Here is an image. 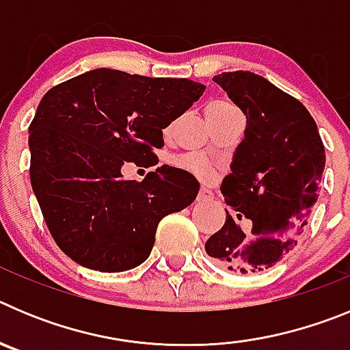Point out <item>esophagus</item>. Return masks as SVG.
I'll list each match as a JSON object with an SVG mask.
<instances>
[{"instance_id":"34e87169","label":"esophagus","mask_w":350,"mask_h":350,"mask_svg":"<svg viewBox=\"0 0 350 350\" xmlns=\"http://www.w3.org/2000/svg\"><path fill=\"white\" fill-rule=\"evenodd\" d=\"M212 200H213V196L208 189H202L200 193H198V198H196L198 203H208V202H212Z\"/></svg>"}]
</instances>
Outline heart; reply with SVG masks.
<instances>
[{
  "label": "heart",
  "instance_id": "obj_1",
  "mask_svg": "<svg viewBox=\"0 0 350 350\" xmlns=\"http://www.w3.org/2000/svg\"><path fill=\"white\" fill-rule=\"evenodd\" d=\"M233 113H238V108L230 100H213L205 108V116L208 122H215V120L224 119V117L233 116ZM177 163L184 166V168L191 170L193 173H196L198 177L203 178V180H210L213 177L212 168L196 156H184Z\"/></svg>",
  "mask_w": 350,
  "mask_h": 350
}]
</instances>
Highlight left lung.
<instances>
[{
  "instance_id": "1",
  "label": "left lung",
  "mask_w": 350,
  "mask_h": 350,
  "mask_svg": "<svg viewBox=\"0 0 350 350\" xmlns=\"http://www.w3.org/2000/svg\"><path fill=\"white\" fill-rule=\"evenodd\" d=\"M247 117L245 137L222 180L226 222L205 250L221 267L258 273L296 245L319 198L326 154L315 120L296 98L250 71L213 77ZM249 218L251 231L239 222Z\"/></svg>"
}]
</instances>
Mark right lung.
Returning <instances> with one entry per match:
<instances>
[{"label": "right lung", "instance_id": "add662e5", "mask_svg": "<svg viewBox=\"0 0 350 350\" xmlns=\"http://www.w3.org/2000/svg\"><path fill=\"white\" fill-rule=\"evenodd\" d=\"M205 91L189 79L98 68L47 91L29 126L31 185L52 238L91 270L126 271L148 258L165 215L196 200L200 184L161 166L124 180V163L157 165L163 129Z\"/></svg>", "mask_w": 350, "mask_h": 350}]
</instances>
